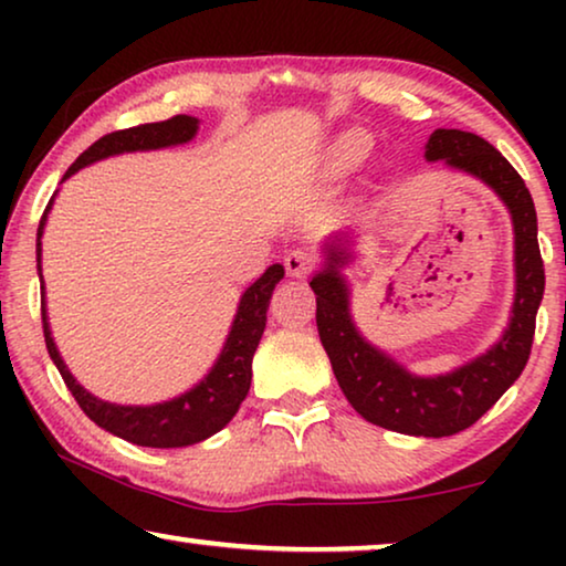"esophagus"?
Masks as SVG:
<instances>
[{"label": "esophagus", "instance_id": "1", "mask_svg": "<svg viewBox=\"0 0 566 566\" xmlns=\"http://www.w3.org/2000/svg\"><path fill=\"white\" fill-rule=\"evenodd\" d=\"M283 265H285V273L291 277H306L312 273V254L304 250H291L283 258Z\"/></svg>", "mask_w": 566, "mask_h": 566}]
</instances>
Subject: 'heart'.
<instances>
[{
    "instance_id": "b5f03b06",
    "label": "heart",
    "mask_w": 566,
    "mask_h": 566,
    "mask_svg": "<svg viewBox=\"0 0 566 566\" xmlns=\"http://www.w3.org/2000/svg\"><path fill=\"white\" fill-rule=\"evenodd\" d=\"M374 151V138H370L363 128H347L327 144L324 151V165L332 175H345L350 169L360 167L363 161Z\"/></svg>"
}]
</instances>
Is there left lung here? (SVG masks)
Here are the masks:
<instances>
[{"instance_id": "obj_1", "label": "left lung", "mask_w": 566, "mask_h": 566, "mask_svg": "<svg viewBox=\"0 0 566 566\" xmlns=\"http://www.w3.org/2000/svg\"><path fill=\"white\" fill-rule=\"evenodd\" d=\"M424 159L446 161L484 182L507 206L515 234V298L510 322L490 350L438 376H417L368 343L350 314V283L343 268L355 260L353 234L324 242V265L312 277L316 329L339 389L355 412L378 428L405 436L443 438L467 430L505 394L528 363L536 312L544 298V260L538 250L536 208L523 177L482 136L438 128L424 144Z\"/></svg>"}]
</instances>
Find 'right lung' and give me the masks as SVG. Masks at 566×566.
I'll return each mask as SVG.
<instances>
[{"label": "right lung", "instance_id": "add662e5", "mask_svg": "<svg viewBox=\"0 0 566 566\" xmlns=\"http://www.w3.org/2000/svg\"><path fill=\"white\" fill-rule=\"evenodd\" d=\"M198 118L192 115H175L169 120L159 123H144V126L115 130L107 134L90 146L87 151L80 154V159L66 169L64 180H69L80 169L103 161L107 157H118V154L130 151H157L169 149V146H182L196 138L198 134ZM61 180V182H64ZM56 196V192H53ZM53 206V198L45 206V213L38 227L35 239V260H38V277L43 283V229L49 221V211ZM285 275L283 265H270L250 289L239 298L234 322L223 343L219 358L211 366V370L200 378V381L188 389L180 397L159 401V405H113V401L97 399L72 376V370L61 358L56 343H53L49 312H45V289H41V312H43V335L45 347L53 366L59 368L61 378H64L66 389L72 391L76 405L84 409V415L99 428L113 432L134 446L146 448H185L200 440L211 438L221 428H227L231 417L239 412L247 391H250L252 381V358L258 350L262 332H265L268 322V306L270 296H273L275 283Z\"/></svg>", "mask_w": 566, "mask_h": 566}]
</instances>
